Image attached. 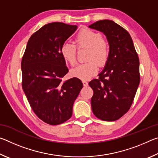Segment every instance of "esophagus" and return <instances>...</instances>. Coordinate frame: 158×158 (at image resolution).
Returning a JSON list of instances; mask_svg holds the SVG:
<instances>
[{
  "label": "esophagus",
  "instance_id": "1",
  "mask_svg": "<svg viewBox=\"0 0 158 158\" xmlns=\"http://www.w3.org/2000/svg\"><path fill=\"white\" fill-rule=\"evenodd\" d=\"M82 82H83V84H84V86H87V85H89V83H88L86 80H83Z\"/></svg>",
  "mask_w": 158,
  "mask_h": 158
}]
</instances>
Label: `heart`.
<instances>
[{"mask_svg": "<svg viewBox=\"0 0 158 158\" xmlns=\"http://www.w3.org/2000/svg\"><path fill=\"white\" fill-rule=\"evenodd\" d=\"M78 48H88L86 63L79 64L72 70L74 77L81 79H88L95 75L98 70V64L105 65L110 53V45L107 40L102 37L99 32L83 28L74 39ZM69 42H65L60 47V53L63 59L72 66L77 63V47Z\"/></svg>", "mask_w": 158, "mask_h": 158, "instance_id": "heart-1", "label": "heart"}]
</instances>
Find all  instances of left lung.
<instances>
[{
    "mask_svg": "<svg viewBox=\"0 0 158 158\" xmlns=\"http://www.w3.org/2000/svg\"><path fill=\"white\" fill-rule=\"evenodd\" d=\"M89 28L102 32L110 45L105 68L89 84L93 90L92 110L98 118L114 121L133 102L140 82L139 59L129 33L114 21L100 20Z\"/></svg>",
    "mask_w": 158,
    "mask_h": 158,
    "instance_id": "left-lung-1",
    "label": "left lung"
}]
</instances>
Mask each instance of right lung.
I'll list each match as a JSON object with an SVG mask.
<instances>
[{
	"instance_id": "add662e5",
	"label": "right lung",
	"mask_w": 158,
	"mask_h": 158,
	"mask_svg": "<svg viewBox=\"0 0 158 158\" xmlns=\"http://www.w3.org/2000/svg\"><path fill=\"white\" fill-rule=\"evenodd\" d=\"M77 29L61 22L47 23L32 35L21 60L22 88L31 107L47 124L68 121L83 88L76 77L63 81L68 73L60 47Z\"/></svg>"
}]
</instances>
